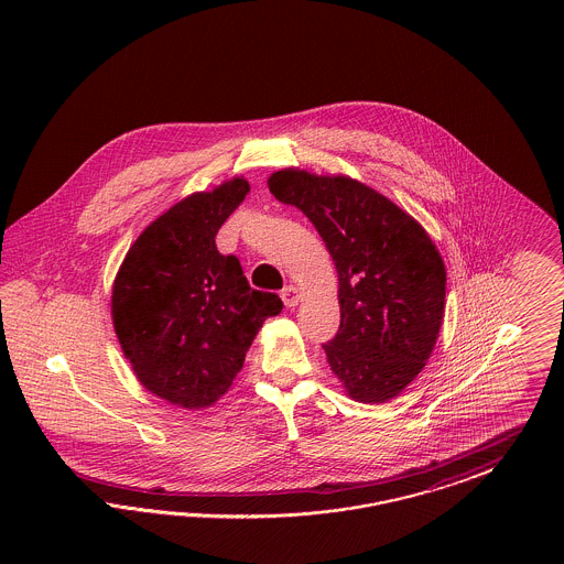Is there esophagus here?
I'll return each mask as SVG.
<instances>
[{
  "label": "esophagus",
  "instance_id": "34e87169",
  "mask_svg": "<svg viewBox=\"0 0 564 564\" xmlns=\"http://www.w3.org/2000/svg\"><path fill=\"white\" fill-rule=\"evenodd\" d=\"M281 297H283V304H285L288 308H294V306H297V302H300V292L295 290L294 285H288V288L281 292Z\"/></svg>",
  "mask_w": 564,
  "mask_h": 564
}]
</instances>
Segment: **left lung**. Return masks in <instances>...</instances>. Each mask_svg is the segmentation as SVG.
<instances>
[{
  "label": "left lung",
  "instance_id": "obj_1",
  "mask_svg": "<svg viewBox=\"0 0 564 564\" xmlns=\"http://www.w3.org/2000/svg\"><path fill=\"white\" fill-rule=\"evenodd\" d=\"M272 196L317 228L338 272V334L323 345L350 400L398 398L425 368L444 322L446 269L427 230L347 175L283 169Z\"/></svg>",
  "mask_w": 564,
  "mask_h": 564
}]
</instances>
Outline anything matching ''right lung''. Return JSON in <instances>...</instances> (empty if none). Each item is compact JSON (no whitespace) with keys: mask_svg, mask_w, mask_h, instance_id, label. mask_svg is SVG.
Returning <instances> with one entry per match:
<instances>
[{"mask_svg":"<svg viewBox=\"0 0 564 564\" xmlns=\"http://www.w3.org/2000/svg\"><path fill=\"white\" fill-rule=\"evenodd\" d=\"M249 192L232 177L159 215L127 251L111 288V322L137 380L164 402L214 405L241 372L245 352L276 294L251 290L241 262L215 235Z\"/></svg>","mask_w":564,"mask_h":564,"instance_id":"right-lung-1","label":"right lung"}]
</instances>
